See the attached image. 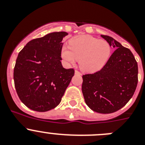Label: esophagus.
<instances>
[{
    "instance_id": "esophagus-1",
    "label": "esophagus",
    "mask_w": 145,
    "mask_h": 145,
    "mask_svg": "<svg viewBox=\"0 0 145 145\" xmlns=\"http://www.w3.org/2000/svg\"><path fill=\"white\" fill-rule=\"evenodd\" d=\"M75 75H81V73H80V72H79V71H78V70H75Z\"/></svg>"
}]
</instances>
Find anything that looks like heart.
I'll list each match as a JSON object with an SVG mask.
<instances>
[{
  "label": "heart",
  "instance_id": "b5f03b06",
  "mask_svg": "<svg viewBox=\"0 0 145 145\" xmlns=\"http://www.w3.org/2000/svg\"><path fill=\"white\" fill-rule=\"evenodd\" d=\"M111 47L105 40H99L88 35H78L64 46L61 56L68 64L79 59V66L86 72H95L103 67L110 57Z\"/></svg>",
  "mask_w": 145,
  "mask_h": 145
}]
</instances>
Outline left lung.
<instances>
[{"mask_svg": "<svg viewBox=\"0 0 145 145\" xmlns=\"http://www.w3.org/2000/svg\"><path fill=\"white\" fill-rule=\"evenodd\" d=\"M115 48L99 71L83 75L82 92L88 107L94 112H115L134 95L138 83V65L129 48L107 35H101Z\"/></svg>", "mask_w": 145, "mask_h": 145, "instance_id": "obj_1", "label": "left lung"}]
</instances>
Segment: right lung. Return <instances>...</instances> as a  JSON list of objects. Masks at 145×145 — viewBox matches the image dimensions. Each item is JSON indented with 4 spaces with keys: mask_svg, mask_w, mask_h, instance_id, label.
<instances>
[{
    "mask_svg": "<svg viewBox=\"0 0 145 145\" xmlns=\"http://www.w3.org/2000/svg\"><path fill=\"white\" fill-rule=\"evenodd\" d=\"M66 32L48 33L28 42L18 54L14 80L18 97L28 108L46 112L60 103L74 75L62 67L61 50Z\"/></svg>",
    "mask_w": 145,
    "mask_h": 145,
    "instance_id": "right-lung-1",
    "label": "right lung"
}]
</instances>
